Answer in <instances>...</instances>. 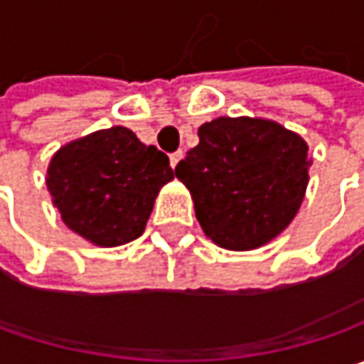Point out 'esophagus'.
I'll return each instance as SVG.
<instances>
[{"mask_svg":"<svg viewBox=\"0 0 364 364\" xmlns=\"http://www.w3.org/2000/svg\"><path fill=\"white\" fill-rule=\"evenodd\" d=\"M180 160H182V149H178V151H174V154H170V164H172V168H176Z\"/></svg>","mask_w":364,"mask_h":364,"instance_id":"34e87169","label":"esophagus"}]
</instances>
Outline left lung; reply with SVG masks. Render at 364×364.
Returning <instances> with one entry per match:
<instances>
[{"label":"left lung","mask_w":364,"mask_h":364,"mask_svg":"<svg viewBox=\"0 0 364 364\" xmlns=\"http://www.w3.org/2000/svg\"><path fill=\"white\" fill-rule=\"evenodd\" d=\"M198 137L176 176L190 190L206 237L232 251L269 243L304 200L306 141L279 123L251 117H218L200 125Z\"/></svg>","instance_id":"obj_1"}]
</instances>
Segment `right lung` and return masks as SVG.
<instances>
[{"label":"right lung","mask_w":364,"mask_h":364,"mask_svg":"<svg viewBox=\"0 0 364 364\" xmlns=\"http://www.w3.org/2000/svg\"><path fill=\"white\" fill-rule=\"evenodd\" d=\"M172 178L164 151L117 125L60 147L46 184L73 231L95 245L115 247L144 232L158 192Z\"/></svg>","instance_id":"obj_1"}]
</instances>
